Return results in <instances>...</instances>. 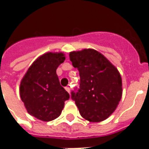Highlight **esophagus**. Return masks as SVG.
<instances>
[{
	"instance_id": "34e87169",
	"label": "esophagus",
	"mask_w": 149,
	"mask_h": 149,
	"mask_svg": "<svg viewBox=\"0 0 149 149\" xmlns=\"http://www.w3.org/2000/svg\"><path fill=\"white\" fill-rule=\"evenodd\" d=\"M65 90L67 91L68 93H70V88L68 87H68H65Z\"/></svg>"
}]
</instances>
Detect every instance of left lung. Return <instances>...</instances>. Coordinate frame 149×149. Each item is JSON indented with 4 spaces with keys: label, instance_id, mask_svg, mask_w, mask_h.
I'll list each match as a JSON object with an SVG mask.
<instances>
[{
    "label": "left lung",
    "instance_id": "left-lung-1",
    "mask_svg": "<svg viewBox=\"0 0 149 149\" xmlns=\"http://www.w3.org/2000/svg\"><path fill=\"white\" fill-rule=\"evenodd\" d=\"M70 61L80 72V89L72 93L81 116L89 122L109 118L122 97V79L118 69L93 49L69 52Z\"/></svg>",
    "mask_w": 149,
    "mask_h": 149
}]
</instances>
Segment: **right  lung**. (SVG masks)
<instances>
[{"mask_svg":"<svg viewBox=\"0 0 149 149\" xmlns=\"http://www.w3.org/2000/svg\"><path fill=\"white\" fill-rule=\"evenodd\" d=\"M64 52H49L30 65L20 84V97L27 112L42 121L61 115L69 94L61 86L56 68L65 61Z\"/></svg>","mask_w":149,"mask_h":149,"instance_id":"right-lung-1","label":"right lung"}]
</instances>
